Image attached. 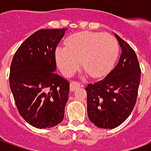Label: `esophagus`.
Wrapping results in <instances>:
<instances>
[{"label": "esophagus", "instance_id": "obj_1", "mask_svg": "<svg viewBox=\"0 0 151 151\" xmlns=\"http://www.w3.org/2000/svg\"><path fill=\"white\" fill-rule=\"evenodd\" d=\"M81 86V84L77 81H72L70 82V91H74L76 89L79 88Z\"/></svg>", "mask_w": 151, "mask_h": 151}]
</instances>
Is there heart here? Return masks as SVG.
I'll return each mask as SVG.
<instances>
[{
  "instance_id": "heart-1",
  "label": "heart",
  "mask_w": 151,
  "mask_h": 151,
  "mask_svg": "<svg viewBox=\"0 0 151 151\" xmlns=\"http://www.w3.org/2000/svg\"><path fill=\"white\" fill-rule=\"evenodd\" d=\"M118 53V43L111 35L85 31L69 36L65 47L56 49V59L66 74L75 71L81 61L82 69L89 76L99 78L111 69Z\"/></svg>"
}]
</instances>
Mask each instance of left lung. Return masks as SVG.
Instances as JSON below:
<instances>
[{"label":"left lung","instance_id":"left-lung-1","mask_svg":"<svg viewBox=\"0 0 151 151\" xmlns=\"http://www.w3.org/2000/svg\"><path fill=\"white\" fill-rule=\"evenodd\" d=\"M121 47L116 67L100 81L89 83L87 114L101 129H114L129 116L136 104L141 81V68L134 50L115 34Z\"/></svg>","mask_w":151,"mask_h":151}]
</instances>
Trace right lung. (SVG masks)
I'll list each match as a JSON object with an SVG mask.
<instances>
[{
    "mask_svg": "<svg viewBox=\"0 0 151 151\" xmlns=\"http://www.w3.org/2000/svg\"><path fill=\"white\" fill-rule=\"evenodd\" d=\"M66 29H41L25 40L12 60L9 86L22 117L38 129L62 121L69 82L54 72L56 49Z\"/></svg>",
    "mask_w": 151,
    "mask_h": 151,
    "instance_id": "right-lung-1",
    "label": "right lung"
}]
</instances>
